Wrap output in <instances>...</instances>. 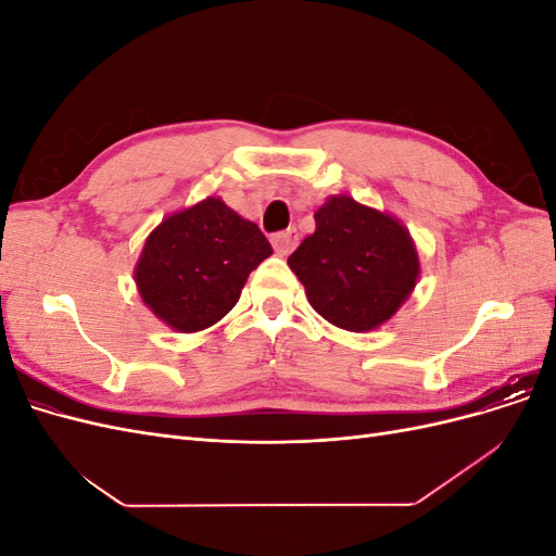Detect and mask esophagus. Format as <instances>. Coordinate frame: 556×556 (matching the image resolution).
Masks as SVG:
<instances>
[{
    "instance_id": "34e87169",
    "label": "esophagus",
    "mask_w": 556,
    "mask_h": 556,
    "mask_svg": "<svg viewBox=\"0 0 556 556\" xmlns=\"http://www.w3.org/2000/svg\"><path fill=\"white\" fill-rule=\"evenodd\" d=\"M271 243H274V250L278 252V255H290V252L296 248L299 243V233L296 229H285V231H278L271 237Z\"/></svg>"
}]
</instances>
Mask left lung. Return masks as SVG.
<instances>
[{
  "label": "left lung",
  "instance_id": "8db88e82",
  "mask_svg": "<svg viewBox=\"0 0 556 556\" xmlns=\"http://www.w3.org/2000/svg\"><path fill=\"white\" fill-rule=\"evenodd\" d=\"M311 306L331 325L368 331L390 319L419 276L417 250L394 217L331 197L315 213V231L288 260Z\"/></svg>",
  "mask_w": 556,
  "mask_h": 556
}]
</instances>
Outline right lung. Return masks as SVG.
<instances>
[{
    "label": "right lung",
    "mask_w": 556,
    "mask_h": 556,
    "mask_svg": "<svg viewBox=\"0 0 556 556\" xmlns=\"http://www.w3.org/2000/svg\"><path fill=\"white\" fill-rule=\"evenodd\" d=\"M271 252L255 223L208 197L162 220L143 245L134 278L150 311L190 333L237 306L250 271Z\"/></svg>",
    "instance_id": "right-lung-1"
}]
</instances>
